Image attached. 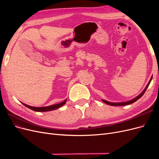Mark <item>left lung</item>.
Here are the masks:
<instances>
[{"mask_svg":"<svg viewBox=\"0 0 159 159\" xmlns=\"http://www.w3.org/2000/svg\"><path fill=\"white\" fill-rule=\"evenodd\" d=\"M152 78V76L151 77V78L150 81H149V82L148 83V84H147V87L145 88V89H144V91H143V92H142L140 95H138L137 98H134L133 99H132V100H131V101H129V102H123V103H111V102H107V101L103 100V99H102V101H103V102L105 103H106V104L109 105H112V106H123V105H127L131 104V103H134V102H135L136 101H137V100H138L139 98H141L142 97V96L143 95V94L145 93V92L146 91V90H147V88L148 87L149 84H150V83H151V81Z\"/></svg>","mask_w":159,"mask_h":159,"instance_id":"8db88e82","label":"left lung"}]
</instances>
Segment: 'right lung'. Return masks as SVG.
<instances>
[{"instance_id":"obj_1","label":"right lung","mask_w":159,"mask_h":159,"mask_svg":"<svg viewBox=\"0 0 159 159\" xmlns=\"http://www.w3.org/2000/svg\"><path fill=\"white\" fill-rule=\"evenodd\" d=\"M66 102V99L64 100L63 102H61L60 103H57L56 105H50V106H48V107H32L30 106V105H28L26 104L23 103L22 104L24 105H25L26 107H28L29 109L35 111H38V112H43V111H52V110H55L56 109H58L60 107H61L62 105H64Z\"/></svg>"}]
</instances>
